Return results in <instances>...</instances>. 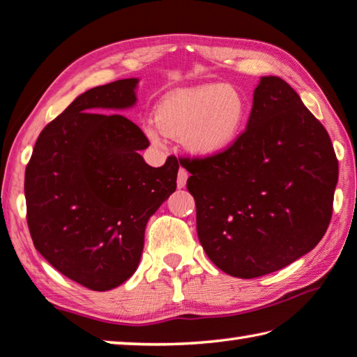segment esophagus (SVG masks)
<instances>
[{"label": "esophagus", "instance_id": "obj_1", "mask_svg": "<svg viewBox=\"0 0 357 357\" xmlns=\"http://www.w3.org/2000/svg\"><path fill=\"white\" fill-rule=\"evenodd\" d=\"M188 178H189V173L185 172L184 168H179V172H178V179H176V184H178V188H179V189H181V188H184L185 183H188Z\"/></svg>", "mask_w": 357, "mask_h": 357}]
</instances>
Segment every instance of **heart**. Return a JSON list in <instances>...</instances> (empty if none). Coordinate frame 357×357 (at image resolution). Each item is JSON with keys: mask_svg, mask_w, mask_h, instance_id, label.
Here are the masks:
<instances>
[{"mask_svg": "<svg viewBox=\"0 0 357 357\" xmlns=\"http://www.w3.org/2000/svg\"><path fill=\"white\" fill-rule=\"evenodd\" d=\"M248 117L246 98L229 84H206L168 93L157 107V119L144 123V133L157 148L168 138L183 139L199 157L227 151L240 137Z\"/></svg>", "mask_w": 357, "mask_h": 357, "instance_id": "b5f03b06", "label": "heart"}]
</instances>
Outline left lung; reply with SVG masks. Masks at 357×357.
<instances>
[{
    "label": "left lung",
    "instance_id": "1",
    "mask_svg": "<svg viewBox=\"0 0 357 357\" xmlns=\"http://www.w3.org/2000/svg\"><path fill=\"white\" fill-rule=\"evenodd\" d=\"M181 165L190 173L203 250L236 278L281 270L313 250L329 227L335 151L281 77H260L246 130L227 151L183 158Z\"/></svg>",
    "mask_w": 357,
    "mask_h": 357
}]
</instances>
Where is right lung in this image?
<instances>
[{"mask_svg":"<svg viewBox=\"0 0 357 357\" xmlns=\"http://www.w3.org/2000/svg\"><path fill=\"white\" fill-rule=\"evenodd\" d=\"M138 79L93 87L47 123L25 169L26 222L39 254L92 291L121 286L138 268L149 218L176 190L179 163L149 167L141 128L121 111Z\"/></svg>","mask_w":357,"mask_h":357,"instance_id":"obj_1","label":"right lung"}]
</instances>
